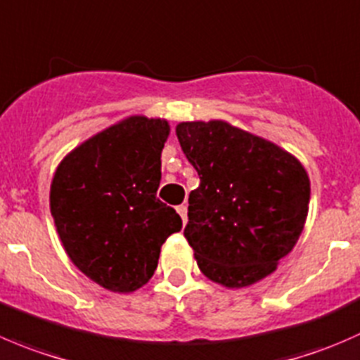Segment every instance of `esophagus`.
I'll use <instances>...</instances> for the list:
<instances>
[{
    "label": "esophagus",
    "instance_id": "34e87169",
    "mask_svg": "<svg viewBox=\"0 0 360 360\" xmlns=\"http://www.w3.org/2000/svg\"><path fill=\"white\" fill-rule=\"evenodd\" d=\"M176 212H179V215L181 217V222H187V206L185 205H180L176 206Z\"/></svg>",
    "mask_w": 360,
    "mask_h": 360
}]
</instances>
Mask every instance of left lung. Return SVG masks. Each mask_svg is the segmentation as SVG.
Masks as SVG:
<instances>
[{
    "mask_svg": "<svg viewBox=\"0 0 360 360\" xmlns=\"http://www.w3.org/2000/svg\"><path fill=\"white\" fill-rule=\"evenodd\" d=\"M198 172L184 234L206 278L241 289L278 268L300 240L309 208V179L300 159L226 120L176 126Z\"/></svg>",
    "mask_w": 360,
    "mask_h": 360,
    "instance_id": "1",
    "label": "left lung"
}]
</instances>
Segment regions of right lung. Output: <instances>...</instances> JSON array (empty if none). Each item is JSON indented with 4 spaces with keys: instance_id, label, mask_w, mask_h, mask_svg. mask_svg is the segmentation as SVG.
Masks as SVG:
<instances>
[{
    "instance_id": "right-lung-1",
    "label": "right lung",
    "mask_w": 360,
    "mask_h": 360,
    "mask_svg": "<svg viewBox=\"0 0 360 360\" xmlns=\"http://www.w3.org/2000/svg\"><path fill=\"white\" fill-rule=\"evenodd\" d=\"M165 119L131 115L99 131L59 162L51 213L68 257L112 292H134L158 268L161 247L181 229L158 199Z\"/></svg>"
}]
</instances>
